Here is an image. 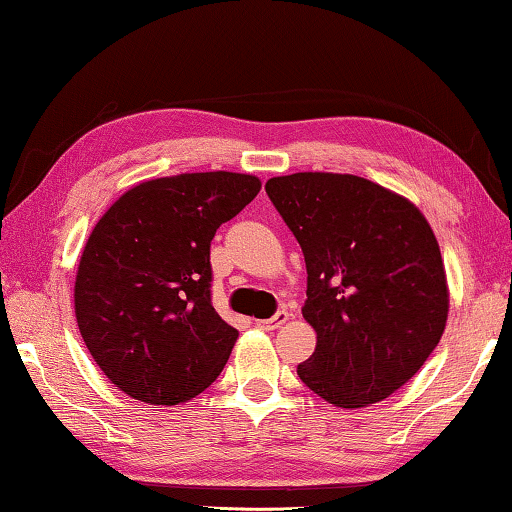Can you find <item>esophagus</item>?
<instances>
[{
  "instance_id": "1",
  "label": "esophagus",
  "mask_w": 512,
  "mask_h": 512,
  "mask_svg": "<svg viewBox=\"0 0 512 512\" xmlns=\"http://www.w3.org/2000/svg\"><path fill=\"white\" fill-rule=\"evenodd\" d=\"M289 321V312L287 310H280V312H275L271 319H259L257 321V328H262V330H275V328H280V326H285V323Z\"/></svg>"
}]
</instances>
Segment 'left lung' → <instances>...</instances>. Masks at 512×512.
<instances>
[{
	"label": "left lung",
	"mask_w": 512,
	"mask_h": 512,
	"mask_svg": "<svg viewBox=\"0 0 512 512\" xmlns=\"http://www.w3.org/2000/svg\"><path fill=\"white\" fill-rule=\"evenodd\" d=\"M266 193L305 255L316 348L300 380L337 408L387 399L424 367L449 316L431 225L408 198L358 175L271 177Z\"/></svg>",
	"instance_id": "8db88e82"
}]
</instances>
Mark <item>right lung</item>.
<instances>
[{
	"label": "right lung",
	"mask_w": 512,
	"mask_h": 512,
	"mask_svg": "<svg viewBox=\"0 0 512 512\" xmlns=\"http://www.w3.org/2000/svg\"><path fill=\"white\" fill-rule=\"evenodd\" d=\"M255 175L182 173L125 191L93 227L75 280L77 326L120 392L150 405L193 399L239 332L212 305L209 246L253 200Z\"/></svg>",
	"instance_id": "1"
}]
</instances>
